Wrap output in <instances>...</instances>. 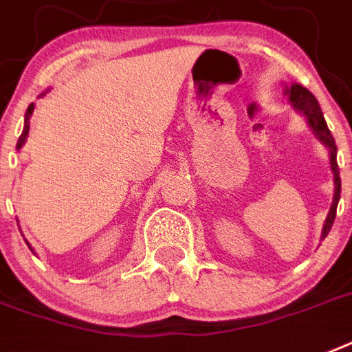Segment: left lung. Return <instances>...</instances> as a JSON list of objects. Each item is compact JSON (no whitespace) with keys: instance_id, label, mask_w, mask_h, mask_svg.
I'll return each mask as SVG.
<instances>
[{"instance_id":"1","label":"left lung","mask_w":352,"mask_h":352,"mask_svg":"<svg viewBox=\"0 0 352 352\" xmlns=\"http://www.w3.org/2000/svg\"><path fill=\"white\" fill-rule=\"evenodd\" d=\"M287 97H289V102L293 104V107L297 111L304 113L307 118V124L311 126V129L315 131V135L320 138L326 147L329 149V162H331V169H333V174H335V197H333V205L329 208V214L326 217V223H324V230H322V239L327 237L329 234L331 226L335 223L336 216V207H338V199H340V170L338 164H336V144L335 138L331 135L329 127L326 124V118L322 115V109L318 106V100L315 98L311 91H307L306 88H302L300 84H293L292 88H286Z\"/></svg>"}]
</instances>
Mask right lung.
<instances>
[{
  "mask_svg": "<svg viewBox=\"0 0 352 352\" xmlns=\"http://www.w3.org/2000/svg\"><path fill=\"white\" fill-rule=\"evenodd\" d=\"M32 111H34V104H30V106H28V109H26L25 127H23V133H21V136H19V140H17V149H21V145L25 144V140H26V135H28V129H30V115H32Z\"/></svg>",
  "mask_w": 352,
  "mask_h": 352,
  "instance_id": "obj_1",
  "label": "right lung"
}]
</instances>
